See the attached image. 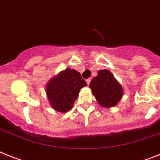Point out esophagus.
<instances>
[{"label":"esophagus","instance_id":"1","mask_svg":"<svg viewBox=\"0 0 160 160\" xmlns=\"http://www.w3.org/2000/svg\"><path fill=\"white\" fill-rule=\"evenodd\" d=\"M91 80H92L91 78H89V79H87V80H86V82H87V84H88H88H90Z\"/></svg>","mask_w":160,"mask_h":160}]
</instances>
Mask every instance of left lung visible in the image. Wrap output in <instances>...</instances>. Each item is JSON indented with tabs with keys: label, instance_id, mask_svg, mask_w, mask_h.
Masks as SVG:
<instances>
[{
	"label": "left lung",
	"instance_id": "1",
	"mask_svg": "<svg viewBox=\"0 0 160 160\" xmlns=\"http://www.w3.org/2000/svg\"><path fill=\"white\" fill-rule=\"evenodd\" d=\"M92 94L102 107H114L123 96V88L115 80L113 74L107 70H102L89 84Z\"/></svg>",
	"mask_w": 160,
	"mask_h": 160
}]
</instances>
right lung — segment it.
I'll return each mask as SVG.
<instances>
[{"label": "right lung", "instance_id": "obj_1", "mask_svg": "<svg viewBox=\"0 0 160 160\" xmlns=\"http://www.w3.org/2000/svg\"><path fill=\"white\" fill-rule=\"evenodd\" d=\"M86 85L80 72L66 69L47 84L46 93L51 107L60 112L68 111L73 107L80 89Z\"/></svg>", "mask_w": 160, "mask_h": 160}]
</instances>
